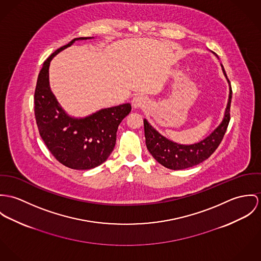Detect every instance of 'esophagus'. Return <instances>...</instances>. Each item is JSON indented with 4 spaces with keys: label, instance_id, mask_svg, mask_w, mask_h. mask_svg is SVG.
<instances>
[{
    "label": "esophagus",
    "instance_id": "obj_1",
    "mask_svg": "<svg viewBox=\"0 0 261 261\" xmlns=\"http://www.w3.org/2000/svg\"><path fill=\"white\" fill-rule=\"evenodd\" d=\"M147 105V100L146 98L143 96H136L133 98L132 100V106L135 108V109H139V108H144Z\"/></svg>",
    "mask_w": 261,
    "mask_h": 261
}]
</instances>
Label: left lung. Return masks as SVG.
Returning <instances> with one entry per match:
<instances>
[{"mask_svg": "<svg viewBox=\"0 0 261 261\" xmlns=\"http://www.w3.org/2000/svg\"><path fill=\"white\" fill-rule=\"evenodd\" d=\"M226 76V73L223 69ZM229 82V80H228ZM232 89L222 123L204 140L193 145H180L161 136L144 119L146 146L150 154L161 165L172 170L193 167L208 159L221 143L230 121Z\"/></svg>", "mask_w": 261, "mask_h": 261, "instance_id": "left-lung-1", "label": "left lung"}]
</instances>
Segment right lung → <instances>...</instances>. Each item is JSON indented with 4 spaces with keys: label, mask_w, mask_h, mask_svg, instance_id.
Wrapping results in <instances>:
<instances>
[{
    "label": "right lung",
    "mask_w": 261,
    "mask_h": 261,
    "mask_svg": "<svg viewBox=\"0 0 261 261\" xmlns=\"http://www.w3.org/2000/svg\"><path fill=\"white\" fill-rule=\"evenodd\" d=\"M79 39L90 37L73 39L44 62L35 89L34 111L39 133L52 155L69 168L87 170L99 166L110 156L116 143L118 126L131 112V105L102 109L84 119L65 114L49 87V65L60 51Z\"/></svg>",
    "instance_id": "right-lung-1"
}]
</instances>
